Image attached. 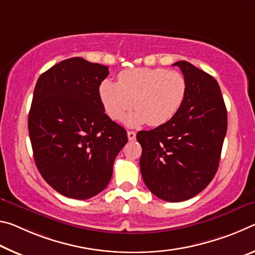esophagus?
<instances>
[{
    "label": "esophagus",
    "mask_w": 255,
    "mask_h": 255,
    "mask_svg": "<svg viewBox=\"0 0 255 255\" xmlns=\"http://www.w3.org/2000/svg\"><path fill=\"white\" fill-rule=\"evenodd\" d=\"M135 136H136V133H135L134 131H128V140H130V141L134 140Z\"/></svg>",
    "instance_id": "esophagus-1"
}]
</instances>
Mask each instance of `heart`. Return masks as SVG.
Instances as JSON below:
<instances>
[{
  "mask_svg": "<svg viewBox=\"0 0 255 255\" xmlns=\"http://www.w3.org/2000/svg\"><path fill=\"white\" fill-rule=\"evenodd\" d=\"M186 90V79L178 71L137 68L120 73L119 83L103 81L99 95L111 119L121 120L134 105L136 112L127 120L128 125L147 122L159 127L176 115Z\"/></svg>",
  "mask_w": 255,
  "mask_h": 255,
  "instance_id": "heart-1",
  "label": "heart"
}]
</instances>
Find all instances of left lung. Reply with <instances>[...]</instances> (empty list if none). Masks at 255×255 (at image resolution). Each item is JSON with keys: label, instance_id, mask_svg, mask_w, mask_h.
<instances>
[{"label": "left lung", "instance_id": "obj_1", "mask_svg": "<svg viewBox=\"0 0 255 255\" xmlns=\"http://www.w3.org/2000/svg\"><path fill=\"white\" fill-rule=\"evenodd\" d=\"M178 66L187 82L184 102L168 122L140 131V169L144 184L168 202L191 199L206 189L218 169L227 110L214 77L186 61Z\"/></svg>", "mask_w": 255, "mask_h": 255}]
</instances>
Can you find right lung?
I'll list each match as a JSON object with an SVG mask.
<instances>
[{
  "mask_svg": "<svg viewBox=\"0 0 255 255\" xmlns=\"http://www.w3.org/2000/svg\"><path fill=\"white\" fill-rule=\"evenodd\" d=\"M108 66L82 57L60 62L37 80L28 115L33 159L46 182L86 200L108 185L127 131L105 114L99 86Z\"/></svg>",
  "mask_w": 255,
  "mask_h": 255,
  "instance_id": "add662e5",
  "label": "right lung"
}]
</instances>
